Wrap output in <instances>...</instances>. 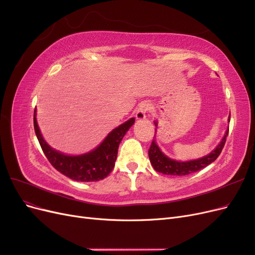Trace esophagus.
I'll use <instances>...</instances> for the list:
<instances>
[{
    "mask_svg": "<svg viewBox=\"0 0 255 255\" xmlns=\"http://www.w3.org/2000/svg\"><path fill=\"white\" fill-rule=\"evenodd\" d=\"M151 110V104L149 102H142L138 105L135 117L137 120H143L145 119V115Z\"/></svg>",
    "mask_w": 255,
    "mask_h": 255,
    "instance_id": "1",
    "label": "esophagus"
}]
</instances>
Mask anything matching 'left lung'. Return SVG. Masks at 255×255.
<instances>
[{
	"mask_svg": "<svg viewBox=\"0 0 255 255\" xmlns=\"http://www.w3.org/2000/svg\"><path fill=\"white\" fill-rule=\"evenodd\" d=\"M155 126H157L156 122H155ZM228 134H229V128L226 132L225 137H223L222 140L220 141V143L216 146V149L208 154V155L198 159L188 160V161H177V160L169 158L160 151L158 145L155 142V139H153L149 149V158L151 161V165L157 172L168 174V175L182 176V175H187L192 172L201 170V169L212 164L213 161H215L220 155L223 146H225Z\"/></svg>",
	"mask_w": 255,
	"mask_h": 255,
	"instance_id": "8db88e82",
	"label": "left lung"
}]
</instances>
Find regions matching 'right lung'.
Wrapping results in <instances>:
<instances>
[{
    "label": "right lung",
    "mask_w": 255,
    "mask_h": 255,
    "mask_svg": "<svg viewBox=\"0 0 255 255\" xmlns=\"http://www.w3.org/2000/svg\"><path fill=\"white\" fill-rule=\"evenodd\" d=\"M134 122L135 118H130L118 128H114L106 136L103 142L91 152L71 156L54 150L44 141L39 127L37 125L36 110L34 111L35 133L44 155L57 171L78 182L100 181L112 172L115 167V161L117 159L119 144Z\"/></svg>",
    "instance_id": "add662e5"
}]
</instances>
